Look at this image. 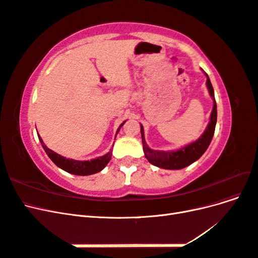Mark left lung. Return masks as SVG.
Returning <instances> with one entry per match:
<instances>
[{
	"mask_svg": "<svg viewBox=\"0 0 258 258\" xmlns=\"http://www.w3.org/2000/svg\"><path fill=\"white\" fill-rule=\"evenodd\" d=\"M207 75V86L209 89L210 96L213 99V110L211 113L210 122L206 131L204 132L197 141L190 143L181 150H177L174 152H162V151H153L148 147L145 143L144 139V130L143 126L141 124V135H142V143H143V151L146 159L150 161L152 165L159 167L162 169H170V170H178L183 169L187 166L191 165L192 162L199 159L204 153L207 151L215 131L216 126V119H217V107H216V101L214 98V89L213 86L211 84V81Z\"/></svg>",
	"mask_w": 258,
	"mask_h": 258,
	"instance_id": "left-lung-1",
	"label": "left lung"
}]
</instances>
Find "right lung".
<instances>
[{
    "label": "right lung",
    "mask_w": 258,
    "mask_h": 258,
    "mask_svg": "<svg viewBox=\"0 0 258 258\" xmlns=\"http://www.w3.org/2000/svg\"><path fill=\"white\" fill-rule=\"evenodd\" d=\"M124 121L120 124V127L117 130V132L119 131ZM38 139H40V142L45 150L46 154L48 155V157L52 160L54 165L61 168L62 170L67 171V172L75 174V175H90V174H95L99 171L103 170L104 167L107 165L108 161L112 158V151L108 152L106 155L102 156V157H99L97 159H92L90 161H79V160H74V159H67L64 157H62L59 154L52 152L51 150L45 145L43 142V140L41 137L38 136Z\"/></svg>",
    "instance_id": "1"
}]
</instances>
